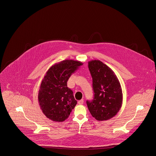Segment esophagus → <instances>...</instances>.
<instances>
[{
  "label": "esophagus",
  "mask_w": 156,
  "mask_h": 156,
  "mask_svg": "<svg viewBox=\"0 0 156 156\" xmlns=\"http://www.w3.org/2000/svg\"><path fill=\"white\" fill-rule=\"evenodd\" d=\"M78 105H83V99H81V100H79V101H78Z\"/></svg>",
  "instance_id": "1"
}]
</instances>
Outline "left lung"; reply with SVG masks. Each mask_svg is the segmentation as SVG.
<instances>
[{
	"instance_id": "obj_1",
	"label": "left lung",
	"mask_w": 156,
	"mask_h": 156,
	"mask_svg": "<svg viewBox=\"0 0 156 156\" xmlns=\"http://www.w3.org/2000/svg\"><path fill=\"white\" fill-rule=\"evenodd\" d=\"M93 80L94 98L87 101L88 109L98 121H106L114 117L122 104V92L118 78L106 64L98 60L88 62Z\"/></svg>"
}]
</instances>
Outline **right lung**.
Listing matches in <instances>:
<instances>
[{"label":"right lung","mask_w":156,"mask_h":156,"mask_svg":"<svg viewBox=\"0 0 156 156\" xmlns=\"http://www.w3.org/2000/svg\"><path fill=\"white\" fill-rule=\"evenodd\" d=\"M83 64L74 60H64L53 65L41 82L39 105L44 115L55 122L65 121L77 101L67 82L73 73Z\"/></svg>","instance_id":"obj_1"}]
</instances>
